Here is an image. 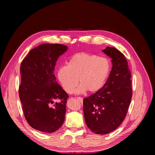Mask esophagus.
<instances>
[{
    "mask_svg": "<svg viewBox=\"0 0 155 155\" xmlns=\"http://www.w3.org/2000/svg\"><path fill=\"white\" fill-rule=\"evenodd\" d=\"M77 99L79 101V102H81V103L83 102V98H82V97H78Z\"/></svg>",
    "mask_w": 155,
    "mask_h": 155,
    "instance_id": "1",
    "label": "esophagus"
}]
</instances>
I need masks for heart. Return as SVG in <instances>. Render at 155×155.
<instances>
[{
  "label": "heart",
  "mask_w": 155,
  "mask_h": 155,
  "mask_svg": "<svg viewBox=\"0 0 155 155\" xmlns=\"http://www.w3.org/2000/svg\"><path fill=\"white\" fill-rule=\"evenodd\" d=\"M110 70L109 59L94 54L79 52L69 59L67 67H60L58 78L65 92L83 93L86 91L96 92L104 86Z\"/></svg>",
  "instance_id": "heart-1"
}]
</instances>
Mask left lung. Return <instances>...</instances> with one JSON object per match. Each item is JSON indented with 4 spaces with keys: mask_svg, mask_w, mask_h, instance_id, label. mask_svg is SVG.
<instances>
[{
    "mask_svg": "<svg viewBox=\"0 0 155 155\" xmlns=\"http://www.w3.org/2000/svg\"><path fill=\"white\" fill-rule=\"evenodd\" d=\"M112 58V67L104 86L83 99L85 122L92 132L106 134L123 122L133 96L131 74L124 55L113 47L103 50Z\"/></svg>",
    "mask_w": 155,
    "mask_h": 155,
    "instance_id": "1",
    "label": "left lung"
}]
</instances>
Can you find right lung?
<instances>
[{
  "mask_svg": "<svg viewBox=\"0 0 155 155\" xmlns=\"http://www.w3.org/2000/svg\"><path fill=\"white\" fill-rule=\"evenodd\" d=\"M67 50L61 44H42L22 61L18 94L27 122L41 132L51 133L63 125L69 96L54 74L59 55Z\"/></svg>",
  "mask_w": 155,
  "mask_h": 155,
  "instance_id": "right-lung-1",
  "label": "right lung"
}]
</instances>
